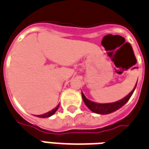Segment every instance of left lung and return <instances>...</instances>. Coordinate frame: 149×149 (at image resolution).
Returning <instances> with one entry per match:
<instances>
[{"label":"left lung","instance_id":"left-lung-1","mask_svg":"<svg viewBox=\"0 0 149 149\" xmlns=\"http://www.w3.org/2000/svg\"><path fill=\"white\" fill-rule=\"evenodd\" d=\"M136 85L135 86V88L133 89L132 92L129 93L127 96H126L125 97H123V99L119 100L118 102H112V103H96V102H93L92 101H89V99H87L85 96L83 94V93L81 92L82 98H83V101L85 104L87 106V107L89 108V110L94 113H97V114H111L114 111H117L119 108H121L123 106H124L127 101L130 99V97L132 95L134 90L136 89Z\"/></svg>","mask_w":149,"mask_h":149}]
</instances>
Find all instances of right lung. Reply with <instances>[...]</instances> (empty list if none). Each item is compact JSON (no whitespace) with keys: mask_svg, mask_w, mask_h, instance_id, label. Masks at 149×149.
Instances as JSON below:
<instances>
[{"mask_svg":"<svg viewBox=\"0 0 149 149\" xmlns=\"http://www.w3.org/2000/svg\"><path fill=\"white\" fill-rule=\"evenodd\" d=\"M60 105H58L55 109H53L52 111H49V112H47V113H46V114H40V115H37V117H39V118H48L50 116H52V114H54L56 113V111H57V109H58V107H59Z\"/></svg>","mask_w":149,"mask_h":149,"instance_id":"right-lung-1","label":"right lung"}]
</instances>
